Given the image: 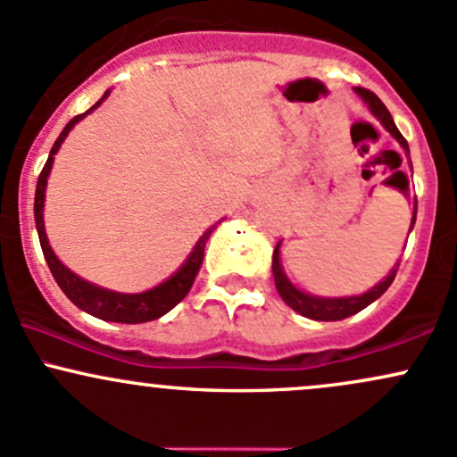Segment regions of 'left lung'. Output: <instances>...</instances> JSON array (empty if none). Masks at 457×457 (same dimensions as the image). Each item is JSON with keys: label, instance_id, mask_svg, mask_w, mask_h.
I'll return each instance as SVG.
<instances>
[{"label": "left lung", "instance_id": "obj_1", "mask_svg": "<svg viewBox=\"0 0 457 457\" xmlns=\"http://www.w3.org/2000/svg\"><path fill=\"white\" fill-rule=\"evenodd\" d=\"M355 95H358L360 99H362L364 104H367L370 112H373V117L378 119L379 123L384 125L386 129L390 132V137H393L397 143L403 147L405 155L410 158V147H408V140L401 137V132L397 129V125H395L393 117H390L388 108L384 106L382 99L378 97V95L373 93V90L369 88H362V87H355ZM412 164V162H410ZM414 220H416V204H414V214H412V223H410V232H412L414 228ZM279 245L275 247L273 252V278H275V288H278L279 297L284 299L286 305H290V308L295 310V312H299L302 317L305 319H312V320H343L351 317V314H358L360 310H364L367 305H370L375 302V299H379L382 295L388 290V286L393 284L395 275H397V269H399V262L395 264L393 269H390V273L386 275L379 284H375L373 288L367 290V293L362 295H353V297H319V295H310V293H303V290H299L297 286L288 279V275L284 273V267H282V260H279Z\"/></svg>", "mask_w": 457, "mask_h": 457}]
</instances>
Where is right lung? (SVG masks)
Masks as SVG:
<instances>
[{
	"mask_svg": "<svg viewBox=\"0 0 457 457\" xmlns=\"http://www.w3.org/2000/svg\"><path fill=\"white\" fill-rule=\"evenodd\" d=\"M110 95V90L104 93V97L95 104L93 108H88L87 112L78 114L71 121L64 125V129L60 132L56 143H54L52 152H49L47 162H45L41 175H38L37 182V195H34V220H37V232L38 240H41L43 255L47 260V267L52 270L54 279H56L60 290L67 295L71 302L78 305L84 312L93 314V317L102 320H112V323H147V320L160 319L162 314H167L169 310H173L175 305L182 302L188 295L190 286H193L195 278H197V270L202 267L204 260V247L205 240L212 234L214 225L210 229H205L204 237L195 243L193 252L188 253V258L184 260L182 267H179L171 278L164 279L162 284L154 286V288L145 290V293H114V290L102 288L97 284H90L87 279H82L79 275H75L71 269L64 267L58 260V255L54 253L52 245H49L47 234H45V220H43V208H45V188H47V178L52 173L54 167V155L58 154L60 145L64 143V138L69 137V132L75 128V123L82 121L87 114L93 112L95 108H99Z\"/></svg>",
	"mask_w": 457,
	"mask_h": 457,
	"instance_id": "1",
	"label": "right lung"
}]
</instances>
